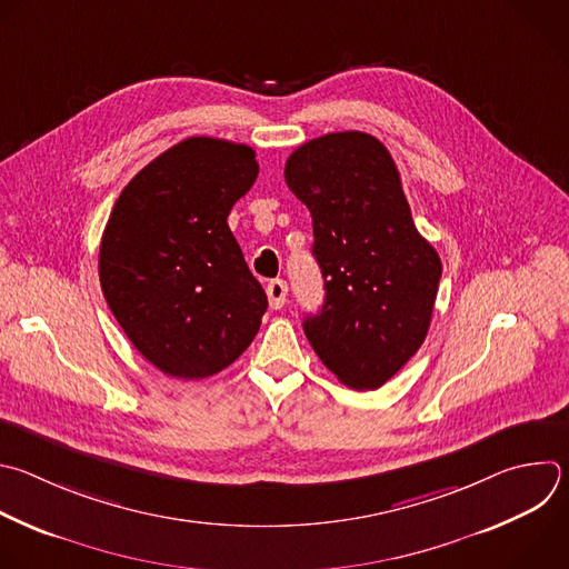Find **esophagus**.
Masks as SVG:
<instances>
[{
  "label": "esophagus",
  "mask_w": 569,
  "mask_h": 569,
  "mask_svg": "<svg viewBox=\"0 0 569 569\" xmlns=\"http://www.w3.org/2000/svg\"><path fill=\"white\" fill-rule=\"evenodd\" d=\"M266 292H268L270 308L279 310V308H283V303H286V297H288V283H286L283 279H274V281H270V283H268Z\"/></svg>",
  "instance_id": "34e87169"
}]
</instances>
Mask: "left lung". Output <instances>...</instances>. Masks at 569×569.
I'll use <instances>...</instances> for the list:
<instances>
[{
    "label": "left lung",
    "mask_w": 569,
    "mask_h": 569,
    "mask_svg": "<svg viewBox=\"0 0 569 569\" xmlns=\"http://www.w3.org/2000/svg\"><path fill=\"white\" fill-rule=\"evenodd\" d=\"M286 182L310 210L326 290L303 332L339 382L380 389L429 332L440 257L413 223L389 149L370 133L308 140L288 158Z\"/></svg>",
    "instance_id": "1"
}]
</instances>
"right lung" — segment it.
Returning <instances> with one entry per match:
<instances>
[{
    "label": "right lung",
    "instance_id": "obj_1",
    "mask_svg": "<svg viewBox=\"0 0 569 569\" xmlns=\"http://www.w3.org/2000/svg\"><path fill=\"white\" fill-rule=\"evenodd\" d=\"M259 176L248 144L192 136L142 167L100 241V286L120 328L164 375L203 380L254 339L268 297L228 214Z\"/></svg>",
    "mask_w": 569,
    "mask_h": 569
}]
</instances>
